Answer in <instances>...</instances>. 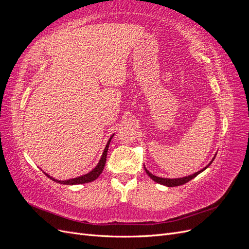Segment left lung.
Instances as JSON below:
<instances>
[{
    "instance_id": "1",
    "label": "left lung",
    "mask_w": 249,
    "mask_h": 249,
    "mask_svg": "<svg viewBox=\"0 0 249 249\" xmlns=\"http://www.w3.org/2000/svg\"><path fill=\"white\" fill-rule=\"evenodd\" d=\"M215 157H216V156H215ZM215 157L213 158L212 161H211V162L209 163V165H208L207 167H205V168L201 169V170H199V171H197V172H195L194 175L188 176V177H185V178H159V177H156V176H154L153 173H150V172H149L145 167H144V169H145L146 173L148 175V177H149L150 178H153V179L155 180V182L159 183V184H161V185H164V186H167V187H176V186H180V185H184V184L188 183V182H189V180H191L192 178H194L195 177L198 176L200 172H202L203 170L207 169V168L210 166V165L212 164V162L214 161Z\"/></svg>"
}]
</instances>
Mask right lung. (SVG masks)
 I'll return each mask as SVG.
<instances>
[{
    "label": "right lung",
    "mask_w": 249,
    "mask_h": 249,
    "mask_svg": "<svg viewBox=\"0 0 249 249\" xmlns=\"http://www.w3.org/2000/svg\"><path fill=\"white\" fill-rule=\"evenodd\" d=\"M114 136V135H112L111 138L109 139L108 143L106 147H105L104 149V153L102 155V158L101 160L99 162V164L96 165L95 168L92 169L90 172L86 173V175L84 176H81V177H78V178H71V179H66V180H58V179H55L54 178L50 177L49 175H47L48 178H50L51 179L55 180L56 183H59V184H63V185H79V184H85V183H89V182H92V180L96 179L97 178L100 177V175L102 173L104 167H105V164H106V160H107V153H108V148H109V144H110V141L112 139V137Z\"/></svg>",
    "instance_id": "right-lung-1"
}]
</instances>
